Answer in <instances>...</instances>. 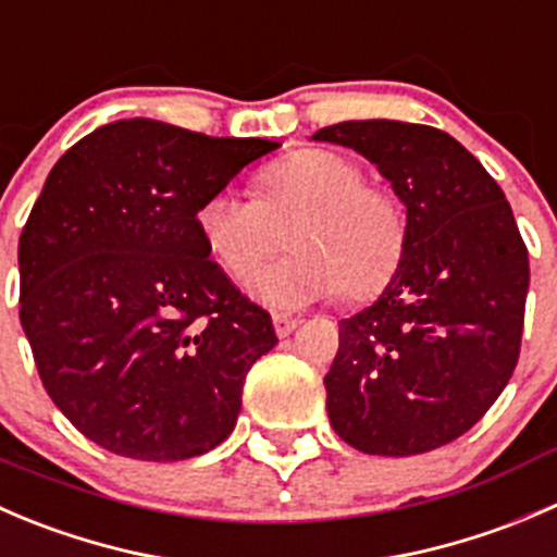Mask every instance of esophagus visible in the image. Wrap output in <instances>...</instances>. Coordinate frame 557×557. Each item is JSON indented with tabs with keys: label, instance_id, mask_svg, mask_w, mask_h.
<instances>
[{
	"label": "esophagus",
	"instance_id": "1",
	"mask_svg": "<svg viewBox=\"0 0 557 557\" xmlns=\"http://www.w3.org/2000/svg\"><path fill=\"white\" fill-rule=\"evenodd\" d=\"M297 319L286 317V313H273V327H276V335L278 338H286V335H292L297 330Z\"/></svg>",
	"mask_w": 557,
	"mask_h": 557
}]
</instances>
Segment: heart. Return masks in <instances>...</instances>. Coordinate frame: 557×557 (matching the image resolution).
<instances>
[{"label": "heart", "mask_w": 557, "mask_h": 557, "mask_svg": "<svg viewBox=\"0 0 557 557\" xmlns=\"http://www.w3.org/2000/svg\"><path fill=\"white\" fill-rule=\"evenodd\" d=\"M255 197L219 189L197 208V233L219 268L246 281L276 251L289 227V255L251 281V295L278 311L382 289L398 268L406 219L398 200L362 184L351 159L308 148L262 170Z\"/></svg>", "instance_id": "1"}]
</instances>
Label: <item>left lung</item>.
I'll return each mask as SVG.
<instances>
[{
    "mask_svg": "<svg viewBox=\"0 0 557 557\" xmlns=\"http://www.w3.org/2000/svg\"><path fill=\"white\" fill-rule=\"evenodd\" d=\"M311 140L366 157L406 206L393 278L341 319L330 425L366 455L431 453L482 420L520 357L531 271L515 213L482 162L433 126L341 121Z\"/></svg>",
    "mask_w": 557,
    "mask_h": 557,
    "instance_id": "8db88e82",
    "label": "left lung"
}]
</instances>
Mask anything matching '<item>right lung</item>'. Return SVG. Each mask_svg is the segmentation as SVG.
Listing matches in <instances>:
<instances>
[{
	"mask_svg": "<svg viewBox=\"0 0 557 557\" xmlns=\"http://www.w3.org/2000/svg\"><path fill=\"white\" fill-rule=\"evenodd\" d=\"M276 148L121 119L48 173L18 240L21 324L53 404L108 453L173 463L233 433L246 373L278 338L195 216Z\"/></svg>",
	"mask_w": 557,
	"mask_h": 557,
	"instance_id": "add662e5",
	"label": "right lung"
}]
</instances>
